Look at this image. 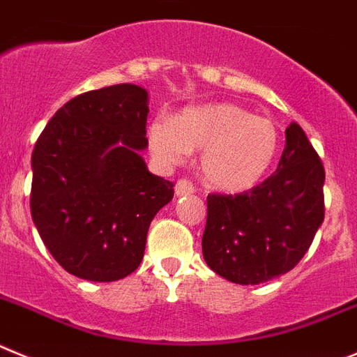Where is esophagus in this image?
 I'll return each instance as SVG.
<instances>
[{
	"label": "esophagus",
	"instance_id": "obj_1",
	"mask_svg": "<svg viewBox=\"0 0 357 357\" xmlns=\"http://www.w3.org/2000/svg\"><path fill=\"white\" fill-rule=\"evenodd\" d=\"M174 192L176 195H190L194 194L195 188L194 185H192V181H188V179H179L174 186Z\"/></svg>",
	"mask_w": 357,
	"mask_h": 357
}]
</instances>
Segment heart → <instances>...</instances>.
I'll return each instance as SVG.
<instances>
[{
	"label": "heart",
	"mask_w": 357,
	"mask_h": 357,
	"mask_svg": "<svg viewBox=\"0 0 357 357\" xmlns=\"http://www.w3.org/2000/svg\"><path fill=\"white\" fill-rule=\"evenodd\" d=\"M153 155L163 165H179L199 153V171L208 186L236 194L249 190L266 172L279 149V128L236 102L188 107L172 121L155 119L147 128Z\"/></svg>",
	"instance_id": "heart-1"
}]
</instances>
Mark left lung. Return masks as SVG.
I'll return each mask as SVG.
<instances>
[{"label":"left lung","instance_id":"obj_1","mask_svg":"<svg viewBox=\"0 0 357 357\" xmlns=\"http://www.w3.org/2000/svg\"><path fill=\"white\" fill-rule=\"evenodd\" d=\"M324 181L319 153L291 123L274 174L242 194L208 195L204 261L236 284H259L290 272L324 222Z\"/></svg>","mask_w":357,"mask_h":357}]
</instances>
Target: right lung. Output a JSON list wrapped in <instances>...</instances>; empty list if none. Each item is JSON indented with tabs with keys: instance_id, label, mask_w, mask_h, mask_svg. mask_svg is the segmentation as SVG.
<instances>
[{
	"instance_id": "add662e5",
	"label": "right lung",
	"mask_w": 357,
	"mask_h": 357,
	"mask_svg": "<svg viewBox=\"0 0 357 357\" xmlns=\"http://www.w3.org/2000/svg\"><path fill=\"white\" fill-rule=\"evenodd\" d=\"M147 114L142 86H105L67 101L37 139L31 218L76 278L110 282L137 271L151 220L174 197V185L139 155Z\"/></svg>"
}]
</instances>
